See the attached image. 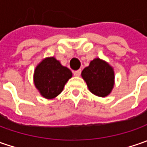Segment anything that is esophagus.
Returning <instances> with one entry per match:
<instances>
[{
  "label": "esophagus",
  "instance_id": "obj_1",
  "mask_svg": "<svg viewBox=\"0 0 147 147\" xmlns=\"http://www.w3.org/2000/svg\"><path fill=\"white\" fill-rule=\"evenodd\" d=\"M80 74H81V69H78V70L74 71V75L76 77H79L80 76Z\"/></svg>",
  "mask_w": 147,
  "mask_h": 147
}]
</instances>
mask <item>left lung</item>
Here are the masks:
<instances>
[{"label": "left lung", "mask_w": 147, "mask_h": 147, "mask_svg": "<svg viewBox=\"0 0 147 147\" xmlns=\"http://www.w3.org/2000/svg\"><path fill=\"white\" fill-rule=\"evenodd\" d=\"M82 78L89 91L94 95L105 97L111 92L115 85L114 69L107 62L96 58L82 72Z\"/></svg>", "instance_id": "obj_1"}]
</instances>
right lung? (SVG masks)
Wrapping results in <instances>:
<instances>
[{
	"instance_id": "1",
	"label": "right lung",
	"mask_w": 147,
	"mask_h": 147,
	"mask_svg": "<svg viewBox=\"0 0 147 147\" xmlns=\"http://www.w3.org/2000/svg\"><path fill=\"white\" fill-rule=\"evenodd\" d=\"M72 72L55 57H47L37 65L33 75L35 87L43 97L53 99L61 93Z\"/></svg>"
}]
</instances>
